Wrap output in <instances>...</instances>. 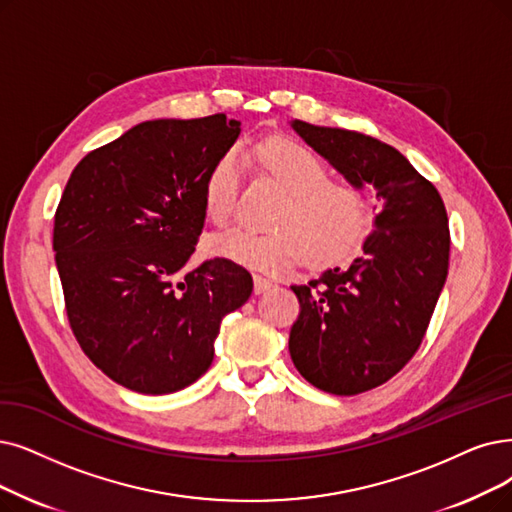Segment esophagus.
I'll return each mask as SVG.
<instances>
[{"mask_svg":"<svg viewBox=\"0 0 512 512\" xmlns=\"http://www.w3.org/2000/svg\"><path fill=\"white\" fill-rule=\"evenodd\" d=\"M269 288H273V281H271V279L262 277V275H254V292H256V294L267 292Z\"/></svg>","mask_w":512,"mask_h":512,"instance_id":"34e87169","label":"esophagus"}]
</instances>
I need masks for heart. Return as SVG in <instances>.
<instances>
[{"mask_svg":"<svg viewBox=\"0 0 512 512\" xmlns=\"http://www.w3.org/2000/svg\"><path fill=\"white\" fill-rule=\"evenodd\" d=\"M258 174L271 178L285 199L271 220L275 233L233 229L210 241V252L243 267L281 273L302 262H327L359 237L367 216V191L359 180L327 176L325 161L292 138L262 140L248 155ZM239 161L220 155L203 182V208L212 222L227 224L237 208Z\"/></svg>","mask_w":512,"mask_h":512,"instance_id":"obj_1","label":"heart"}]
</instances>
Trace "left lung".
<instances>
[{
  "instance_id": "8db88e82",
  "label": "left lung",
  "mask_w": 512,
  "mask_h": 512,
  "mask_svg": "<svg viewBox=\"0 0 512 512\" xmlns=\"http://www.w3.org/2000/svg\"><path fill=\"white\" fill-rule=\"evenodd\" d=\"M292 126L346 178L376 189L363 254L292 285L296 370L325 393L359 395L391 380L420 349L449 269L447 212L433 182L391 145L298 119Z\"/></svg>"
}]
</instances>
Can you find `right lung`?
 Listing matches in <instances>:
<instances>
[{
    "label": "right lung",
    "instance_id": "1",
    "mask_svg": "<svg viewBox=\"0 0 512 512\" xmlns=\"http://www.w3.org/2000/svg\"><path fill=\"white\" fill-rule=\"evenodd\" d=\"M224 113L155 119L81 159L54 214L52 248L81 351L113 382L168 395L206 374L220 323L250 298L229 258L185 269L203 182L239 136Z\"/></svg>",
    "mask_w": 512,
    "mask_h": 512
}]
</instances>
